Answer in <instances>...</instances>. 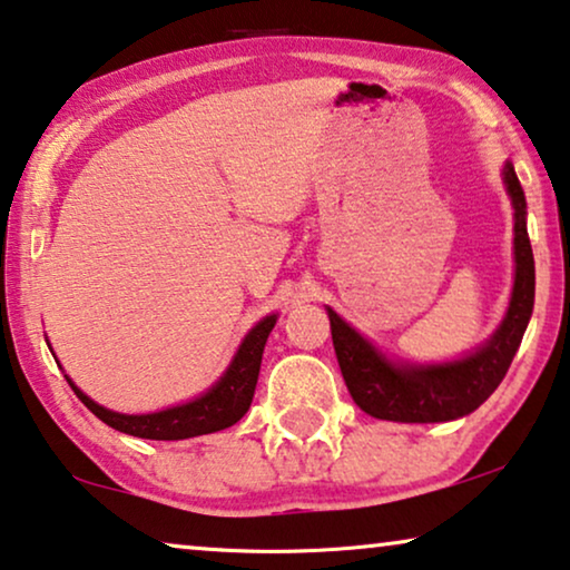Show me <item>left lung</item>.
Masks as SVG:
<instances>
[{"instance_id":"8db88e82","label":"left lung","mask_w":570,"mask_h":570,"mask_svg":"<svg viewBox=\"0 0 570 570\" xmlns=\"http://www.w3.org/2000/svg\"><path fill=\"white\" fill-rule=\"evenodd\" d=\"M514 206V292L499 331L472 354L444 364H397L376 351L338 312L327 307L343 380L364 413L382 421L442 423L485 403L507 376L534 307V258L527 235V202L514 165H503Z\"/></svg>"}]
</instances>
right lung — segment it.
Listing matches in <instances>:
<instances>
[{"mask_svg": "<svg viewBox=\"0 0 570 570\" xmlns=\"http://www.w3.org/2000/svg\"><path fill=\"white\" fill-rule=\"evenodd\" d=\"M274 325L276 315L263 317L261 323L245 335L243 343H239L237 354L227 366V372L219 376V382H216L212 390L204 392L202 397L190 400V403L167 407V411L144 415L108 411V407L95 403L92 397H87L69 376L67 382L71 384V390H75V395L82 400L102 423H108V426L116 431H124L128 436L157 439V442H178V439L214 434V431L235 426V423L247 413V407H250L255 384H258L263 348H266V341L271 331H274Z\"/></svg>", "mask_w": 570, "mask_h": 570, "instance_id": "right-lung-1", "label": "right lung"}]
</instances>
